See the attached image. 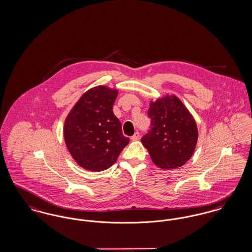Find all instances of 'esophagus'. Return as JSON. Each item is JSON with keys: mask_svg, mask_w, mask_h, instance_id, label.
<instances>
[{"mask_svg": "<svg viewBox=\"0 0 252 252\" xmlns=\"http://www.w3.org/2000/svg\"><path fill=\"white\" fill-rule=\"evenodd\" d=\"M139 137H140V134H139V132H136L133 135H132V137H131V139H132V141H135V140H138L139 139Z\"/></svg>", "mask_w": 252, "mask_h": 252, "instance_id": "obj_1", "label": "esophagus"}]
</instances>
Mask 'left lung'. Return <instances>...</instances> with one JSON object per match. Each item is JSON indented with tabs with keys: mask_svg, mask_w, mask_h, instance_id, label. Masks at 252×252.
I'll use <instances>...</instances> for the list:
<instances>
[{
	"mask_svg": "<svg viewBox=\"0 0 252 252\" xmlns=\"http://www.w3.org/2000/svg\"><path fill=\"white\" fill-rule=\"evenodd\" d=\"M151 131L141 142L161 170L183 166L192 157L198 139V130L192 115L174 94H166L151 101L148 110Z\"/></svg>",
	"mask_w": 252,
	"mask_h": 252,
	"instance_id": "1",
	"label": "left lung"
}]
</instances>
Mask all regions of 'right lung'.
Here are the masks:
<instances>
[{
	"label": "right lung",
	"mask_w": 252,
	"mask_h": 252,
	"mask_svg": "<svg viewBox=\"0 0 252 252\" xmlns=\"http://www.w3.org/2000/svg\"><path fill=\"white\" fill-rule=\"evenodd\" d=\"M119 90L95 86L80 96L64 121L67 149L81 168L101 172L114 165L128 145L113 105Z\"/></svg>",
	"instance_id": "right-lung-1"
}]
</instances>
